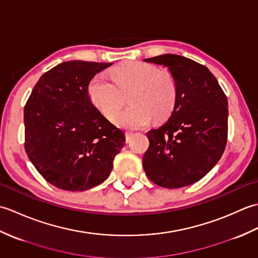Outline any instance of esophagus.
Returning a JSON list of instances; mask_svg holds the SVG:
<instances>
[{
    "mask_svg": "<svg viewBox=\"0 0 258 258\" xmlns=\"http://www.w3.org/2000/svg\"><path fill=\"white\" fill-rule=\"evenodd\" d=\"M125 136H126V142H128L131 140V138L133 136V133L132 132H126Z\"/></svg>",
    "mask_w": 258,
    "mask_h": 258,
    "instance_id": "1",
    "label": "esophagus"
}]
</instances>
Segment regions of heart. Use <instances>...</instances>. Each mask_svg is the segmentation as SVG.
I'll return each mask as SVG.
<instances>
[{"mask_svg": "<svg viewBox=\"0 0 258 258\" xmlns=\"http://www.w3.org/2000/svg\"><path fill=\"white\" fill-rule=\"evenodd\" d=\"M112 81L102 74L93 76L87 92L94 106L113 119L125 103L132 106L120 112L115 122L119 127L142 128L155 120L167 118L177 100V84L168 71L144 62L120 65L111 72Z\"/></svg>", "mask_w": 258, "mask_h": 258, "instance_id": "heart-1", "label": "heart"}]
</instances>
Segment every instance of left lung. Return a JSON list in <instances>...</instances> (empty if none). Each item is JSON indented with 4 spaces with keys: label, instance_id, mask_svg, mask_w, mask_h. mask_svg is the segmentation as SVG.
<instances>
[{
    "label": "left lung",
    "instance_id": "8db88e82",
    "mask_svg": "<svg viewBox=\"0 0 258 258\" xmlns=\"http://www.w3.org/2000/svg\"><path fill=\"white\" fill-rule=\"evenodd\" d=\"M167 68L177 84V100L161 127L146 133L143 156L152 182L166 188L184 187L203 178L220 161L227 141L228 103L211 71L176 54L145 58Z\"/></svg>",
    "mask_w": 258,
    "mask_h": 258
}]
</instances>
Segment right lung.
I'll return each mask as SVG.
<instances>
[{
    "mask_svg": "<svg viewBox=\"0 0 258 258\" xmlns=\"http://www.w3.org/2000/svg\"><path fill=\"white\" fill-rule=\"evenodd\" d=\"M113 63L69 61L43 74L24 107L25 151L48 183L86 190L104 182L125 134L92 103L87 85Z\"/></svg>",
    "mask_w": 258,
    "mask_h": 258,
    "instance_id": "obj_1",
    "label": "right lung"
}]
</instances>
